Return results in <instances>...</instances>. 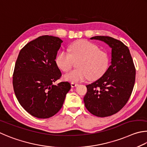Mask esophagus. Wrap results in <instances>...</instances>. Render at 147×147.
<instances>
[{"label":"esophagus","instance_id":"1","mask_svg":"<svg viewBox=\"0 0 147 147\" xmlns=\"http://www.w3.org/2000/svg\"><path fill=\"white\" fill-rule=\"evenodd\" d=\"M71 87H76L78 86V83H71Z\"/></svg>","mask_w":147,"mask_h":147}]
</instances>
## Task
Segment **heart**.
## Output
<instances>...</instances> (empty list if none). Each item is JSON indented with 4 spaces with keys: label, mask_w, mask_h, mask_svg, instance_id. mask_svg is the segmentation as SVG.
<instances>
[{
    "label": "heart",
    "mask_w": 147,
    "mask_h": 147,
    "mask_svg": "<svg viewBox=\"0 0 147 147\" xmlns=\"http://www.w3.org/2000/svg\"><path fill=\"white\" fill-rule=\"evenodd\" d=\"M70 53L61 51L57 55L55 62L61 70L67 72L78 62L75 70L64 75L65 81L78 83L89 79L97 80L104 75L109 68L110 57L99 46L86 40H79L69 48Z\"/></svg>",
    "instance_id": "heart-1"
}]
</instances>
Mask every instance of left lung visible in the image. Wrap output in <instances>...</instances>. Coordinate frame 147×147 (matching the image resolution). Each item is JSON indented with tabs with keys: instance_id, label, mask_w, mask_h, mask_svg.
<instances>
[{
	"instance_id": "obj_1",
	"label": "left lung",
	"mask_w": 147,
	"mask_h": 147,
	"mask_svg": "<svg viewBox=\"0 0 147 147\" xmlns=\"http://www.w3.org/2000/svg\"><path fill=\"white\" fill-rule=\"evenodd\" d=\"M90 39L103 41L112 48V61L101 78L86 85L84 105L96 116H110L121 110L129 99L135 84L136 68L129 49L121 41L108 36H95Z\"/></svg>"
}]
</instances>
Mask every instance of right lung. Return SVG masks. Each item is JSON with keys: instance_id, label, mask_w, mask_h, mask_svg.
I'll return each mask as SVG.
<instances>
[{"instance_id": "right-lung-1", "label": "right lung", "mask_w": 147, "mask_h": 147, "mask_svg": "<svg viewBox=\"0 0 147 147\" xmlns=\"http://www.w3.org/2000/svg\"><path fill=\"white\" fill-rule=\"evenodd\" d=\"M62 42L59 37L40 36L26 45L18 55L13 75L14 92L23 109L35 117L56 114L71 88L68 82L53 84L61 76L55 60Z\"/></svg>"}]
</instances>
